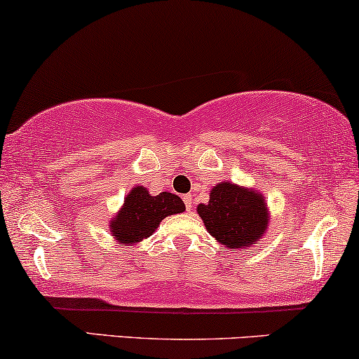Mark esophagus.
<instances>
[{"instance_id":"34e87169","label":"esophagus","mask_w":359,"mask_h":359,"mask_svg":"<svg viewBox=\"0 0 359 359\" xmlns=\"http://www.w3.org/2000/svg\"><path fill=\"white\" fill-rule=\"evenodd\" d=\"M183 201H184V205H187V210L188 211L191 210V208H193V196H191V194H184Z\"/></svg>"}]
</instances>
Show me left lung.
Wrapping results in <instances>:
<instances>
[{
	"mask_svg": "<svg viewBox=\"0 0 359 359\" xmlns=\"http://www.w3.org/2000/svg\"><path fill=\"white\" fill-rule=\"evenodd\" d=\"M208 233L228 250L259 245L269 226L266 198L258 189L221 181L211 188L210 201L196 208Z\"/></svg>",
	"mask_w": 359,
	"mask_h": 359,
	"instance_id": "obj_1",
	"label": "left lung"
}]
</instances>
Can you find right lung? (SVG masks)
Instances as JSON below:
<instances>
[{
  "label": "right lung",
  "mask_w": 359,
  "mask_h": 359,
  "mask_svg": "<svg viewBox=\"0 0 359 359\" xmlns=\"http://www.w3.org/2000/svg\"><path fill=\"white\" fill-rule=\"evenodd\" d=\"M187 210L178 194L163 191L151 196L148 188L135 187L125 196V203L109 219V234L118 245L133 246L156 231L166 216Z\"/></svg>",
  "instance_id": "add662e5"
}]
</instances>
